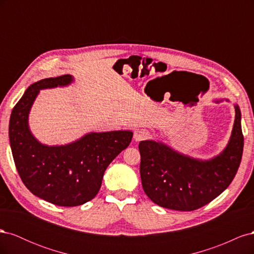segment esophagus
I'll return each mask as SVG.
<instances>
[{
    "label": "esophagus",
    "mask_w": 254,
    "mask_h": 254,
    "mask_svg": "<svg viewBox=\"0 0 254 254\" xmlns=\"http://www.w3.org/2000/svg\"><path fill=\"white\" fill-rule=\"evenodd\" d=\"M149 135H150V132L147 129H139L134 132V140L137 142L143 141V140L148 139Z\"/></svg>",
    "instance_id": "34e87169"
}]
</instances>
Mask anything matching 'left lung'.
Wrapping results in <instances>:
<instances>
[{"label":"left lung","instance_id":"obj_1","mask_svg":"<svg viewBox=\"0 0 254 254\" xmlns=\"http://www.w3.org/2000/svg\"><path fill=\"white\" fill-rule=\"evenodd\" d=\"M244 148L241 111L235 106L231 139L219 156L200 161L180 155L155 141H142L140 173L152 202L176 211H194L219 196L232 182Z\"/></svg>","mask_w":254,"mask_h":254}]
</instances>
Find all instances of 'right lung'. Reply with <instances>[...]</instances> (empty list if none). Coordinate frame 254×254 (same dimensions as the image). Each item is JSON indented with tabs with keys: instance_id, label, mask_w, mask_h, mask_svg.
<instances>
[{
	"instance_id": "add662e5",
	"label": "right lung",
	"mask_w": 254,
	"mask_h": 254,
	"mask_svg": "<svg viewBox=\"0 0 254 254\" xmlns=\"http://www.w3.org/2000/svg\"><path fill=\"white\" fill-rule=\"evenodd\" d=\"M71 75L41 79L28 87L13 107L9 142L14 164L24 186L45 201L76 206L93 199L106 168L132 140L131 131L93 132L65 146H45L30 133L27 118L39 90L66 86Z\"/></svg>"
}]
</instances>
